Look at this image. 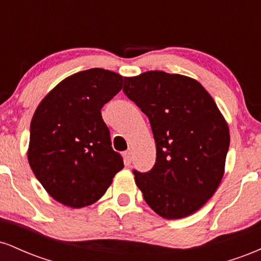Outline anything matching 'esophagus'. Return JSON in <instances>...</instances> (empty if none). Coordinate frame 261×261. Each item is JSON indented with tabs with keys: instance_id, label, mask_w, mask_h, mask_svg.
Returning <instances> with one entry per match:
<instances>
[{
	"instance_id": "obj_1",
	"label": "esophagus",
	"mask_w": 261,
	"mask_h": 261,
	"mask_svg": "<svg viewBox=\"0 0 261 261\" xmlns=\"http://www.w3.org/2000/svg\"><path fill=\"white\" fill-rule=\"evenodd\" d=\"M124 162L126 166L131 164V162H133V151H131V149H127L124 153Z\"/></svg>"
}]
</instances>
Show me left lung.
Wrapping results in <instances>:
<instances>
[{
    "label": "left lung",
    "mask_w": 261,
    "mask_h": 261,
    "mask_svg": "<svg viewBox=\"0 0 261 261\" xmlns=\"http://www.w3.org/2000/svg\"><path fill=\"white\" fill-rule=\"evenodd\" d=\"M124 93L147 115L155 142L153 168L134 170L143 199L167 220L190 216L222 180L228 124L208 92L182 74L147 71L125 77Z\"/></svg>",
    "instance_id": "8db88e82"
}]
</instances>
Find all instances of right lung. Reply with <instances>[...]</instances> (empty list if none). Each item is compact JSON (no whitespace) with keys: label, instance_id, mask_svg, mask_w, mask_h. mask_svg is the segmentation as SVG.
Masks as SVG:
<instances>
[{"label":"right lung","instance_id":"right-lung-1","mask_svg":"<svg viewBox=\"0 0 261 261\" xmlns=\"http://www.w3.org/2000/svg\"><path fill=\"white\" fill-rule=\"evenodd\" d=\"M122 82V76L104 68L81 71L47 93L33 115L29 166L62 205L81 208L98 201L124 168L100 113Z\"/></svg>","mask_w":261,"mask_h":261}]
</instances>
